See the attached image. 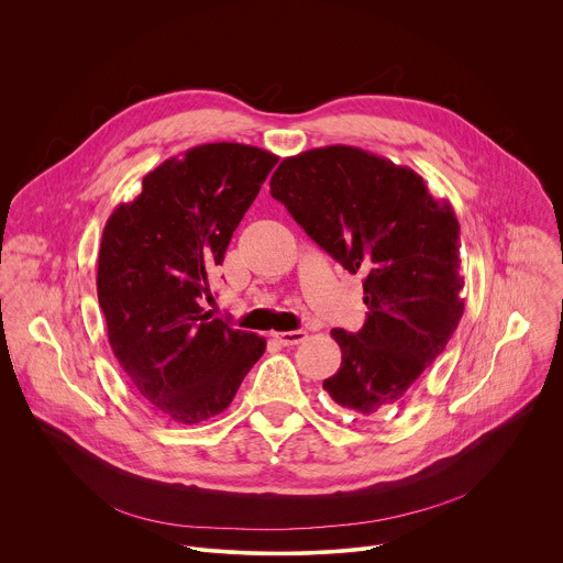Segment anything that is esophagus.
<instances>
[{"label": "esophagus", "instance_id": "34e87169", "mask_svg": "<svg viewBox=\"0 0 563 563\" xmlns=\"http://www.w3.org/2000/svg\"><path fill=\"white\" fill-rule=\"evenodd\" d=\"M307 338L305 331H280V333H274V340L283 346H294V344H300L302 340Z\"/></svg>", "mask_w": 563, "mask_h": 563}]
</instances>
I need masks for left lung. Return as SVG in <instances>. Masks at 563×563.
<instances>
[{
  "label": "left lung",
  "instance_id": "obj_1",
  "mask_svg": "<svg viewBox=\"0 0 563 563\" xmlns=\"http://www.w3.org/2000/svg\"><path fill=\"white\" fill-rule=\"evenodd\" d=\"M269 192L346 272L364 274L360 331L333 329L331 400L378 418L444 351L464 313L460 223L420 174L353 145L283 158Z\"/></svg>",
  "mask_w": 563,
  "mask_h": 563
}]
</instances>
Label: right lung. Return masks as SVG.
<instances>
[{
  "mask_svg": "<svg viewBox=\"0 0 563 563\" xmlns=\"http://www.w3.org/2000/svg\"><path fill=\"white\" fill-rule=\"evenodd\" d=\"M278 156L243 143H206L143 176L110 214L97 269L108 340L134 389L169 422L223 413L265 338L203 311L210 269Z\"/></svg>",
  "mask_w": 563,
  "mask_h": 563,
  "instance_id": "obj_1",
  "label": "right lung"
}]
</instances>
